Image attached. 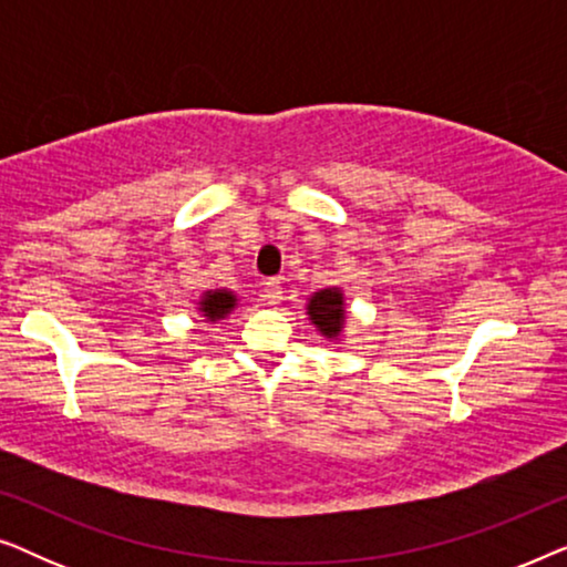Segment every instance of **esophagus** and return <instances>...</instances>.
I'll use <instances>...</instances> for the list:
<instances>
[{"mask_svg":"<svg viewBox=\"0 0 567 567\" xmlns=\"http://www.w3.org/2000/svg\"><path fill=\"white\" fill-rule=\"evenodd\" d=\"M262 297H266V301L268 305H281L284 301V286H281V281H278V278H268L266 284H262Z\"/></svg>","mask_w":567,"mask_h":567,"instance_id":"1","label":"esophagus"}]
</instances>
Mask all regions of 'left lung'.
Listing matches in <instances>:
<instances>
[{
	"label": "left lung",
	"mask_w": 567,
	"mask_h": 567,
	"mask_svg": "<svg viewBox=\"0 0 567 567\" xmlns=\"http://www.w3.org/2000/svg\"><path fill=\"white\" fill-rule=\"evenodd\" d=\"M309 317L317 324V330L328 338H338L340 328L346 322V309H343V293L338 289H322L309 299Z\"/></svg>",
	"instance_id": "obj_1"
}]
</instances>
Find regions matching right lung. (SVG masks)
<instances>
[{
	"instance_id": "1",
	"label": "right lung",
	"mask_w": 567,
	"mask_h": 567,
	"mask_svg": "<svg viewBox=\"0 0 567 567\" xmlns=\"http://www.w3.org/2000/svg\"><path fill=\"white\" fill-rule=\"evenodd\" d=\"M235 293L231 291H224V289H216V291H206L204 299H200V312L208 322H216L221 320L224 315H229L231 309H235Z\"/></svg>"
}]
</instances>
